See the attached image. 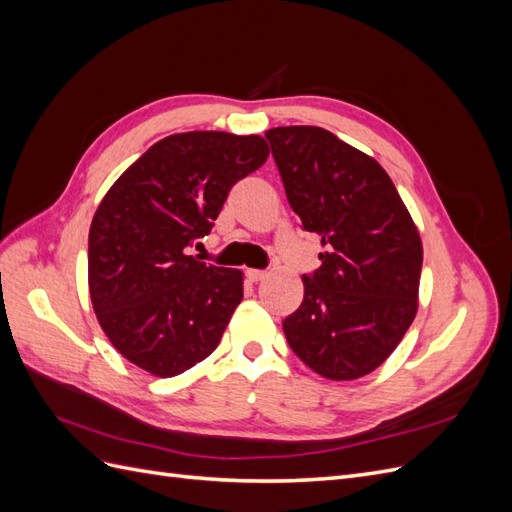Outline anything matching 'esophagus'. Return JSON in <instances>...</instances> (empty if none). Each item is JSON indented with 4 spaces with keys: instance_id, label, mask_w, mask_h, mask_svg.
I'll list each match as a JSON object with an SVG mask.
<instances>
[{
    "instance_id": "esophagus-1",
    "label": "esophagus",
    "mask_w": 512,
    "mask_h": 512,
    "mask_svg": "<svg viewBox=\"0 0 512 512\" xmlns=\"http://www.w3.org/2000/svg\"><path fill=\"white\" fill-rule=\"evenodd\" d=\"M245 277L250 282H262L267 277V271H260V269H247L245 271Z\"/></svg>"
}]
</instances>
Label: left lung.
Wrapping results in <instances>:
<instances>
[{"instance_id": "8db88e82", "label": "left lung", "mask_w": 512, "mask_h": 512, "mask_svg": "<svg viewBox=\"0 0 512 512\" xmlns=\"http://www.w3.org/2000/svg\"><path fill=\"white\" fill-rule=\"evenodd\" d=\"M301 228L327 247L303 275V303L284 322L292 352L329 380L380 367L416 316L423 245L391 177L316 126L267 134Z\"/></svg>"}]
</instances>
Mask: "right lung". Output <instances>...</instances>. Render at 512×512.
<instances>
[{"instance_id":"1","label":"right lung","mask_w":512,"mask_h":512,"mask_svg":"<svg viewBox=\"0 0 512 512\" xmlns=\"http://www.w3.org/2000/svg\"><path fill=\"white\" fill-rule=\"evenodd\" d=\"M262 136L183 132L151 145L106 192L89 228V294L111 344L173 378L218 348L243 275L190 256L232 185L267 162Z\"/></svg>"}]
</instances>
